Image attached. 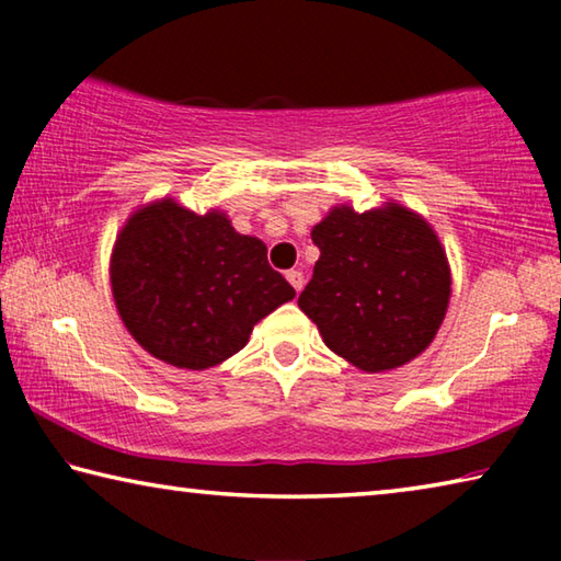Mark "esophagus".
Returning a JSON list of instances; mask_svg holds the SVG:
<instances>
[{"label": "esophagus", "mask_w": 561, "mask_h": 561, "mask_svg": "<svg viewBox=\"0 0 561 561\" xmlns=\"http://www.w3.org/2000/svg\"><path fill=\"white\" fill-rule=\"evenodd\" d=\"M287 282L291 284L294 289L301 291V287H304V274H301L299 270H289V272H287Z\"/></svg>", "instance_id": "34e87169"}]
</instances>
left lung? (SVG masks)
I'll return each mask as SVG.
<instances>
[{
	"label": "left lung",
	"instance_id": "8db88e82",
	"mask_svg": "<svg viewBox=\"0 0 561 561\" xmlns=\"http://www.w3.org/2000/svg\"><path fill=\"white\" fill-rule=\"evenodd\" d=\"M311 240L321 254L299 309L334 354L381 374L431 346L448 311L450 267L421 215L398 203L366 213L339 205Z\"/></svg>",
	"mask_w": 561,
	"mask_h": 561
}]
</instances>
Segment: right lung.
Masks as SVG:
<instances>
[{
	"instance_id": "obj_1",
	"label": "right lung",
	"mask_w": 561,
	"mask_h": 561,
	"mask_svg": "<svg viewBox=\"0 0 561 561\" xmlns=\"http://www.w3.org/2000/svg\"><path fill=\"white\" fill-rule=\"evenodd\" d=\"M113 301L130 336L175 368L203 371L244 348L254 324L294 287L267 244L220 210L195 215L163 197L133 213L111 254Z\"/></svg>"
}]
</instances>
